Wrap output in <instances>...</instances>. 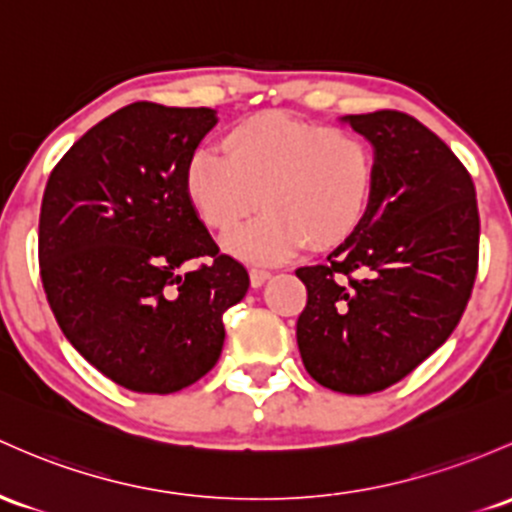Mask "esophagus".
Wrapping results in <instances>:
<instances>
[{
	"label": "esophagus",
	"mask_w": 512,
	"mask_h": 512,
	"mask_svg": "<svg viewBox=\"0 0 512 512\" xmlns=\"http://www.w3.org/2000/svg\"><path fill=\"white\" fill-rule=\"evenodd\" d=\"M269 279V272L267 269H250V284H252V289H260L262 284H265Z\"/></svg>",
	"instance_id": "obj_1"
}]
</instances>
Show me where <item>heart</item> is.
<instances>
[{
  "instance_id": "obj_1",
  "label": "heart",
  "mask_w": 512,
  "mask_h": 512,
  "mask_svg": "<svg viewBox=\"0 0 512 512\" xmlns=\"http://www.w3.org/2000/svg\"><path fill=\"white\" fill-rule=\"evenodd\" d=\"M221 150L223 157L196 150L184 170V194L216 233H230L265 206L260 221L226 240L240 260L274 265L306 243L333 250L372 211L376 162L357 133L260 111L235 121Z\"/></svg>"
}]
</instances>
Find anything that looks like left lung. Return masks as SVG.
Wrapping results in <instances>:
<instances>
[{
	"instance_id": "obj_1",
	"label": "left lung",
	"mask_w": 512,
	"mask_h": 512,
	"mask_svg": "<svg viewBox=\"0 0 512 512\" xmlns=\"http://www.w3.org/2000/svg\"><path fill=\"white\" fill-rule=\"evenodd\" d=\"M374 148L372 211L325 265L296 269L306 372L340 393L384 391L457 328L479 267L476 189L457 155L401 111L342 116Z\"/></svg>"
}]
</instances>
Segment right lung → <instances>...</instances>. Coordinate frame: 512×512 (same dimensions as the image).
I'll return each instance as SVG.
<instances>
[{"label":"right lung","mask_w":512,"mask_h":512,"mask_svg":"<svg viewBox=\"0 0 512 512\" xmlns=\"http://www.w3.org/2000/svg\"><path fill=\"white\" fill-rule=\"evenodd\" d=\"M216 123L206 106L128 104L67 150L43 192L38 262L53 316L123 389L162 396L211 372L223 313L250 286L184 194L187 162ZM199 256L210 265L187 273Z\"/></svg>","instance_id":"obj_1"}]
</instances>
